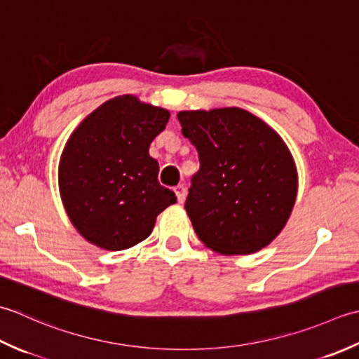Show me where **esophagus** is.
Instances as JSON below:
<instances>
[{"label": "esophagus", "instance_id": "esophagus-1", "mask_svg": "<svg viewBox=\"0 0 359 359\" xmlns=\"http://www.w3.org/2000/svg\"><path fill=\"white\" fill-rule=\"evenodd\" d=\"M173 190H175V194H177V198H178V201H180V203H184V200H186V195H187V190H186V187L182 186V184H178V186L175 187Z\"/></svg>", "mask_w": 359, "mask_h": 359}]
</instances>
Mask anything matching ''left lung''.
<instances>
[{
  "instance_id": "left-lung-1",
  "label": "left lung",
  "mask_w": 359,
  "mask_h": 359,
  "mask_svg": "<svg viewBox=\"0 0 359 359\" xmlns=\"http://www.w3.org/2000/svg\"><path fill=\"white\" fill-rule=\"evenodd\" d=\"M198 151L184 209L196 236L222 254H251L279 236L294 206L297 172L287 145L241 108L178 113Z\"/></svg>"
}]
</instances>
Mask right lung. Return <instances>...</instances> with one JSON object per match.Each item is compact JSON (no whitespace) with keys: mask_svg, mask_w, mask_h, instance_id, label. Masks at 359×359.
Masks as SVG:
<instances>
[{"mask_svg":"<svg viewBox=\"0 0 359 359\" xmlns=\"http://www.w3.org/2000/svg\"><path fill=\"white\" fill-rule=\"evenodd\" d=\"M167 109L119 96L100 105L67 142L58 184L69 220L93 245L121 251L147 238L156 217L177 201L159 184L153 139L169 122Z\"/></svg>","mask_w":359,"mask_h":359,"instance_id":"add662e5","label":"right lung"}]
</instances>
